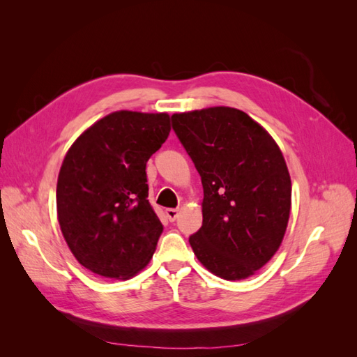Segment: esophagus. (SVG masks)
I'll list each match as a JSON object with an SVG mask.
<instances>
[{
  "instance_id": "obj_1",
  "label": "esophagus",
  "mask_w": 357,
  "mask_h": 357,
  "mask_svg": "<svg viewBox=\"0 0 357 357\" xmlns=\"http://www.w3.org/2000/svg\"><path fill=\"white\" fill-rule=\"evenodd\" d=\"M178 213H180L178 208H167V210H165L167 218H168L171 222H174V220L178 218Z\"/></svg>"
}]
</instances>
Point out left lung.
I'll return each instance as SVG.
<instances>
[{"mask_svg":"<svg viewBox=\"0 0 357 357\" xmlns=\"http://www.w3.org/2000/svg\"><path fill=\"white\" fill-rule=\"evenodd\" d=\"M172 128L204 189L202 226L189 243L223 280H244L271 261L284 238L291 181L266 129L232 107L172 114Z\"/></svg>","mask_w":357,"mask_h":357,"instance_id":"left-lung-1","label":"left lung"}]
</instances>
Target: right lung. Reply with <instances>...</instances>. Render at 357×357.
<instances>
[{
    "label": "right lung",
    "instance_id": "1",
    "mask_svg": "<svg viewBox=\"0 0 357 357\" xmlns=\"http://www.w3.org/2000/svg\"><path fill=\"white\" fill-rule=\"evenodd\" d=\"M169 131L168 113L119 110L83 131L63 158L58 222L93 274L128 280L152 259L164 228L147 199L146 164Z\"/></svg>",
    "mask_w": 357,
    "mask_h": 357
}]
</instances>
